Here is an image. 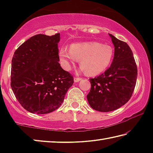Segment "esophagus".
<instances>
[{
  "mask_svg": "<svg viewBox=\"0 0 153 153\" xmlns=\"http://www.w3.org/2000/svg\"><path fill=\"white\" fill-rule=\"evenodd\" d=\"M82 79V78H80V77H74V82H79L81 81V80Z\"/></svg>",
  "mask_w": 153,
  "mask_h": 153,
  "instance_id": "obj_1",
  "label": "esophagus"
}]
</instances>
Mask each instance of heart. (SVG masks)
<instances>
[{"label": "heart", "instance_id": "b5f03b06", "mask_svg": "<svg viewBox=\"0 0 153 153\" xmlns=\"http://www.w3.org/2000/svg\"><path fill=\"white\" fill-rule=\"evenodd\" d=\"M114 49L109 45L98 42H84L72 44L70 48L62 47L59 56L65 69L79 61L81 71L88 76H96L107 69L112 63Z\"/></svg>", "mask_w": 153, "mask_h": 153}]
</instances>
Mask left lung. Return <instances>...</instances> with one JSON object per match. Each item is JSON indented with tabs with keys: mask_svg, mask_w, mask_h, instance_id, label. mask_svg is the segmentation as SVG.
<instances>
[{
	"mask_svg": "<svg viewBox=\"0 0 153 153\" xmlns=\"http://www.w3.org/2000/svg\"><path fill=\"white\" fill-rule=\"evenodd\" d=\"M115 47L109 68L102 74L90 79L91 88L87 95L90 107L100 112L117 109L130 99L137 79V67L128 44L111 33Z\"/></svg>",
	"mask_w": 153,
	"mask_h": 153,
	"instance_id": "left-lung-1",
	"label": "left lung"
}]
</instances>
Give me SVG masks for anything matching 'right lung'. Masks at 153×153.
Here are the masks:
<instances>
[{
    "label": "right lung",
    "mask_w": 153,
    "mask_h": 153,
    "mask_svg": "<svg viewBox=\"0 0 153 153\" xmlns=\"http://www.w3.org/2000/svg\"><path fill=\"white\" fill-rule=\"evenodd\" d=\"M60 33L38 34L23 43L11 63V88L20 105L36 114L53 112L63 103L74 77L59 64Z\"/></svg>",
    "instance_id": "right-lung-1"
}]
</instances>
